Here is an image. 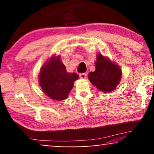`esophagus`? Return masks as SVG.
Masks as SVG:
<instances>
[{
  "label": "esophagus",
  "instance_id": "34e87169",
  "mask_svg": "<svg viewBox=\"0 0 154 154\" xmlns=\"http://www.w3.org/2000/svg\"><path fill=\"white\" fill-rule=\"evenodd\" d=\"M79 75H80V78H81V79H85L87 74H86L85 73H81Z\"/></svg>",
  "mask_w": 154,
  "mask_h": 154
}]
</instances>
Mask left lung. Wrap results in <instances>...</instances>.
I'll return each mask as SVG.
<instances>
[{"instance_id": "8db88e82", "label": "left lung", "mask_w": 154, "mask_h": 154, "mask_svg": "<svg viewBox=\"0 0 154 154\" xmlns=\"http://www.w3.org/2000/svg\"><path fill=\"white\" fill-rule=\"evenodd\" d=\"M95 66L96 70L88 75L92 85L106 92L114 90L121 78V70L119 66L101 54H97Z\"/></svg>"}]
</instances>
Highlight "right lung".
<instances>
[{
	"mask_svg": "<svg viewBox=\"0 0 154 154\" xmlns=\"http://www.w3.org/2000/svg\"><path fill=\"white\" fill-rule=\"evenodd\" d=\"M79 79L75 73H67L60 57H52L49 62L42 67L39 75L40 85L50 98L63 100L67 98L73 83Z\"/></svg>",
	"mask_w": 154,
	"mask_h": 154,
	"instance_id": "add662e5",
	"label": "right lung"
}]
</instances>
